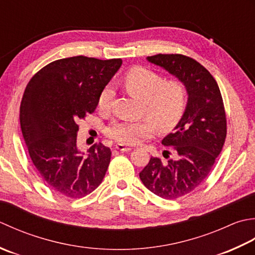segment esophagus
I'll return each instance as SVG.
<instances>
[{
  "mask_svg": "<svg viewBox=\"0 0 255 255\" xmlns=\"http://www.w3.org/2000/svg\"><path fill=\"white\" fill-rule=\"evenodd\" d=\"M116 148L119 149V150H121V152H128V150L132 149V147L126 146V145H123V144H117Z\"/></svg>",
  "mask_w": 255,
  "mask_h": 255,
  "instance_id": "obj_1",
  "label": "esophagus"
}]
</instances>
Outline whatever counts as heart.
<instances>
[{
  "instance_id": "1",
  "label": "heart",
  "mask_w": 255,
  "mask_h": 255,
  "mask_svg": "<svg viewBox=\"0 0 255 255\" xmlns=\"http://www.w3.org/2000/svg\"><path fill=\"white\" fill-rule=\"evenodd\" d=\"M127 91L143 101L142 113L148 119L137 121H114L107 135L119 143L134 145L153 135L155 128L160 132L173 128L183 117L187 103V89L179 80H167L150 69L137 66L123 77ZM114 96L111 84L103 87L98 98V108L107 111Z\"/></svg>"
}]
</instances>
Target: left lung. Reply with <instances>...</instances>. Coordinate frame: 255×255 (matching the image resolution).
<instances>
[{
	"label": "left lung",
	"mask_w": 255,
	"mask_h": 255,
	"mask_svg": "<svg viewBox=\"0 0 255 255\" xmlns=\"http://www.w3.org/2000/svg\"><path fill=\"white\" fill-rule=\"evenodd\" d=\"M147 60L177 77L188 93L184 116L162 141L171 152L163 153L166 160L150 157L139 173L153 194L177 199L207 178L221 153L227 136L225 106L215 78L197 60L181 54H157Z\"/></svg>",
	"instance_id": "1"
}]
</instances>
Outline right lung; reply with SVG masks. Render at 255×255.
<instances>
[{
  "instance_id": "1",
  "label": "right lung",
  "mask_w": 255,
  "mask_h": 255,
  "mask_svg": "<svg viewBox=\"0 0 255 255\" xmlns=\"http://www.w3.org/2000/svg\"><path fill=\"white\" fill-rule=\"evenodd\" d=\"M121 65L120 58H62L43 67L26 86L20 128L34 166L56 193L82 198L105 177L111 149L93 144L85 155L77 144V122L95 112L101 90Z\"/></svg>"
}]
</instances>
